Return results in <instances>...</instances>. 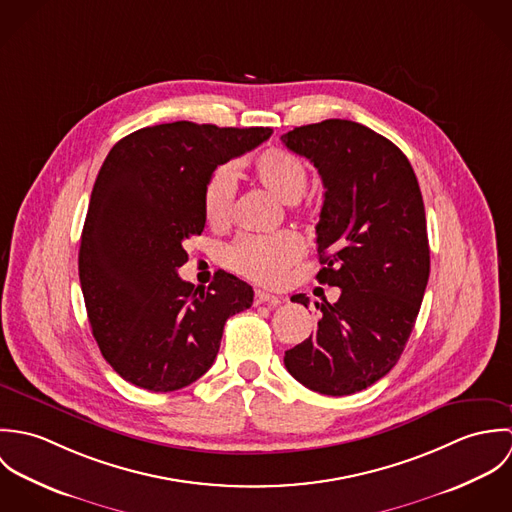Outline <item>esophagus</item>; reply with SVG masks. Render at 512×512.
Listing matches in <instances>:
<instances>
[{
  "instance_id": "esophagus-1",
  "label": "esophagus",
  "mask_w": 512,
  "mask_h": 512,
  "mask_svg": "<svg viewBox=\"0 0 512 512\" xmlns=\"http://www.w3.org/2000/svg\"><path fill=\"white\" fill-rule=\"evenodd\" d=\"M254 303L260 305V303H268V305H280L282 303V297L278 295H272V293L264 292V290H256L254 293Z\"/></svg>"
}]
</instances>
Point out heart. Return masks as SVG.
<instances>
[{"label": "heart", "instance_id": "obj_1", "mask_svg": "<svg viewBox=\"0 0 512 512\" xmlns=\"http://www.w3.org/2000/svg\"><path fill=\"white\" fill-rule=\"evenodd\" d=\"M256 181L278 201L293 205L301 199L309 169L305 161L288 149L272 147L262 151L252 165ZM236 177L230 167H219L211 175L203 195L205 217L213 226H224L232 219ZM303 240L290 230L276 234H244L226 254L232 270L258 284H282L293 264L303 256Z\"/></svg>", "mask_w": 512, "mask_h": 512}]
</instances>
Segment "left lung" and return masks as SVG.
I'll list each match as a JSON object with an SVG mask.
<instances>
[{
	"label": "left lung",
	"instance_id": "left-lung-1",
	"mask_svg": "<svg viewBox=\"0 0 512 512\" xmlns=\"http://www.w3.org/2000/svg\"><path fill=\"white\" fill-rule=\"evenodd\" d=\"M282 142L321 175L317 280L341 288L337 303H315V335L284 363L309 390L355 394L398 363L424 299L430 244L420 185L398 147L351 120L293 128ZM292 301L307 307L309 297Z\"/></svg>",
	"mask_w": 512,
	"mask_h": 512
}]
</instances>
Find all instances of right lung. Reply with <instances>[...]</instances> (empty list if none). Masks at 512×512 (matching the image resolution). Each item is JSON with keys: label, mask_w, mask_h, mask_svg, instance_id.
<instances>
[{"label": "right lung", "mask_w": 512, "mask_h": 512, "mask_svg": "<svg viewBox=\"0 0 512 512\" xmlns=\"http://www.w3.org/2000/svg\"><path fill=\"white\" fill-rule=\"evenodd\" d=\"M272 128L171 122L122 138L106 155L84 220L78 276L88 323L110 366L151 392L201 378L224 323L252 305V288L217 272L207 290L183 282V242L205 228L213 171Z\"/></svg>", "instance_id": "obj_1"}]
</instances>
